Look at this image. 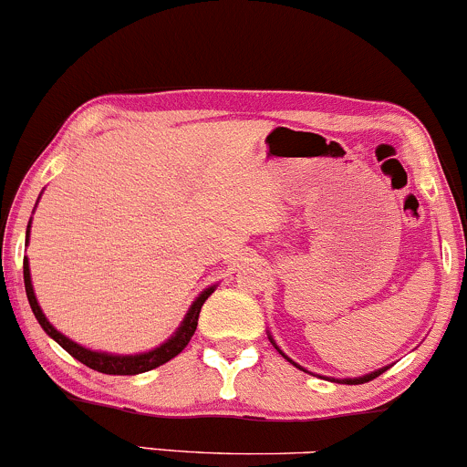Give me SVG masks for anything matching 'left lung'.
Instances as JSON below:
<instances>
[{
	"mask_svg": "<svg viewBox=\"0 0 467 467\" xmlns=\"http://www.w3.org/2000/svg\"><path fill=\"white\" fill-rule=\"evenodd\" d=\"M270 342H272V345L276 347V342L272 340V336H270ZM276 349H278V347H276ZM278 351H281V349H278ZM281 356H283V358H287L285 353H283V351H281ZM287 360H289V358H287ZM289 362H292V360H289ZM292 364H294V367H298L296 362H292ZM298 368H303V367H298ZM303 371H305V368H303ZM384 371H387V367H384V368H378V371H373V373H368V375H362V378H347V379H337V382H345V384H362V382H368V379L378 378V375H382Z\"/></svg>",
	"mask_w": 467,
	"mask_h": 467,
	"instance_id": "obj_1",
	"label": "left lung"
}]
</instances>
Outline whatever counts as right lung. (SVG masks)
Wrapping results in <instances>:
<instances>
[{"mask_svg":"<svg viewBox=\"0 0 467 467\" xmlns=\"http://www.w3.org/2000/svg\"><path fill=\"white\" fill-rule=\"evenodd\" d=\"M28 234H30V223H28V230H26V244H28ZM24 285H26V296H28V303L32 307V314H35V318L39 320V325L44 327L46 334L50 336L52 340H57L58 345H61L63 349L69 353V356L77 358L78 362H83L85 367L94 368V371H99V373H107V375H138L144 371H151V368L160 367V364L169 362L171 358L178 356V353L184 349L186 345H189L192 334H195L202 305L206 303V298L211 296L213 292H215V285L203 289L200 296L195 298V303L191 305L189 314L184 316V320H182L178 331H175V334L171 336L166 342H162L160 347H155V349L147 351V353H136V356H114V353L85 349V347H80L74 340H69L67 336H63L61 331H57L55 327L50 325V320L46 318V314L41 312L39 303H36L35 289H32V281H30L28 259H24Z\"/></svg>","mask_w":467,"mask_h":467,"instance_id":"add662e5","label":"right lung"}]
</instances>
